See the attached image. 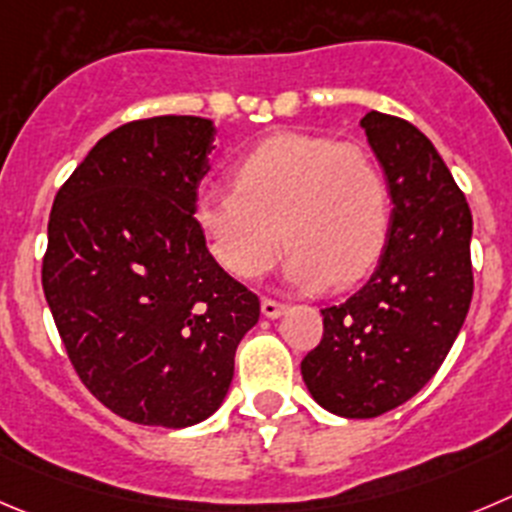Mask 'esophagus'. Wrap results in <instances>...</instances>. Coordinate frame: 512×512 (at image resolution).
I'll list each match as a JSON object with an SVG mask.
<instances>
[{
    "label": "esophagus",
    "mask_w": 512,
    "mask_h": 512,
    "mask_svg": "<svg viewBox=\"0 0 512 512\" xmlns=\"http://www.w3.org/2000/svg\"><path fill=\"white\" fill-rule=\"evenodd\" d=\"M261 311H264V316H269V319H276V316H281L286 311V304H281V301L276 299H261Z\"/></svg>",
    "instance_id": "1"
}]
</instances>
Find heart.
<instances>
[{"label": "heart", "mask_w": 512, "mask_h": 512, "mask_svg": "<svg viewBox=\"0 0 512 512\" xmlns=\"http://www.w3.org/2000/svg\"><path fill=\"white\" fill-rule=\"evenodd\" d=\"M233 191L206 188L193 218L208 253L241 281L264 276L281 241L294 284L347 286L377 266L389 233V183L359 143L279 133L236 160Z\"/></svg>", "instance_id": "1"}]
</instances>
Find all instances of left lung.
<instances>
[{"mask_svg": "<svg viewBox=\"0 0 512 512\" xmlns=\"http://www.w3.org/2000/svg\"><path fill=\"white\" fill-rule=\"evenodd\" d=\"M392 198L372 279L321 309L324 334L301 377L324 410L367 420L405 405L440 369L472 299V216L435 145L412 123L362 118Z\"/></svg>", "mask_w": 512, "mask_h": 512, "instance_id": "left-lung-1", "label": "left lung"}]
</instances>
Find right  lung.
Here are the masks:
<instances>
[{
	"mask_svg": "<svg viewBox=\"0 0 512 512\" xmlns=\"http://www.w3.org/2000/svg\"><path fill=\"white\" fill-rule=\"evenodd\" d=\"M213 123L158 115L97 140L52 203L42 289L77 377L138 425L218 410L259 296L208 253L193 218Z\"/></svg>",
	"mask_w": 512,
	"mask_h": 512,
	"instance_id": "obj_1",
	"label": "right lung"
}]
</instances>
